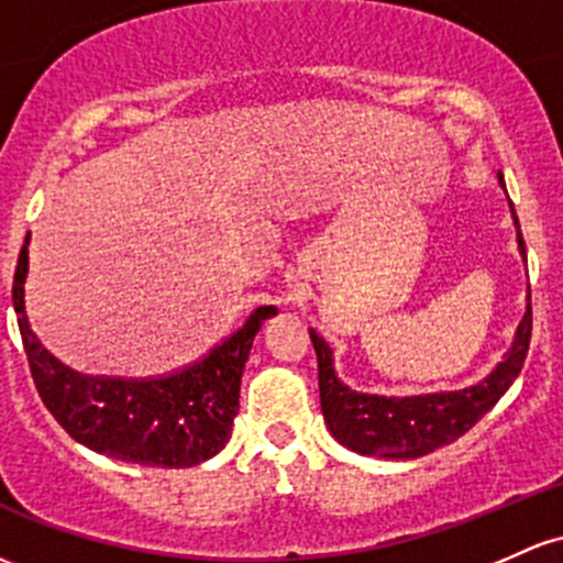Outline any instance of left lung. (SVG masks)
<instances>
[{
    "label": "left lung",
    "mask_w": 563,
    "mask_h": 563,
    "mask_svg": "<svg viewBox=\"0 0 563 563\" xmlns=\"http://www.w3.org/2000/svg\"><path fill=\"white\" fill-rule=\"evenodd\" d=\"M499 187L505 189L503 173H497ZM516 224L518 253L527 262V245H523L518 216L512 211ZM532 336V305L527 294V312L508 352L503 361L492 368L484 379L462 390L422 393V395H374L350 390L333 368V350L323 336L310 329L314 355H318V385H320V409L329 424L331 435L350 452L379 456V460H417L435 449L454 443L484 417L486 411L508 393L518 374H521L523 357Z\"/></svg>",
    "instance_id": "obj_1"
}]
</instances>
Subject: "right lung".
<instances>
[{
    "instance_id": "obj_1",
    "label": "right lung",
    "mask_w": 563,
    "mask_h": 563,
    "mask_svg": "<svg viewBox=\"0 0 563 563\" xmlns=\"http://www.w3.org/2000/svg\"><path fill=\"white\" fill-rule=\"evenodd\" d=\"M29 238L18 256L12 307L42 404L77 443L117 462L191 467L227 446L240 409L249 352L275 307H256L243 329L221 339L200 361L163 376H88L51 355L26 318Z\"/></svg>"
}]
</instances>
